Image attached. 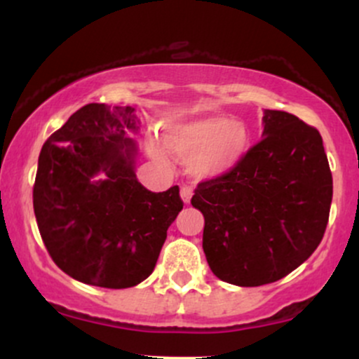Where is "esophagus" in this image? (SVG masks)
<instances>
[{
    "instance_id": "1",
    "label": "esophagus",
    "mask_w": 359,
    "mask_h": 359,
    "mask_svg": "<svg viewBox=\"0 0 359 359\" xmlns=\"http://www.w3.org/2000/svg\"><path fill=\"white\" fill-rule=\"evenodd\" d=\"M180 197H182V201L185 204L191 203V197H192V187H191V185H184V187L180 189Z\"/></svg>"
}]
</instances>
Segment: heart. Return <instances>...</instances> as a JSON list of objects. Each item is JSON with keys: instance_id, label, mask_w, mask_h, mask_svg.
Masks as SVG:
<instances>
[{"instance_id": "b5f03b06", "label": "heart", "mask_w": 359, "mask_h": 359, "mask_svg": "<svg viewBox=\"0 0 359 359\" xmlns=\"http://www.w3.org/2000/svg\"><path fill=\"white\" fill-rule=\"evenodd\" d=\"M163 147L168 154L189 158L197 177H219L236 168L251 148V133L243 121L226 116H203L172 121L163 126ZM150 154L163 160V150L150 143Z\"/></svg>"}]
</instances>
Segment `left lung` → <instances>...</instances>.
Returning <instances> with one entry per match:
<instances>
[{
	"label": "left lung",
	"instance_id": "8db88e82",
	"mask_svg": "<svg viewBox=\"0 0 359 359\" xmlns=\"http://www.w3.org/2000/svg\"><path fill=\"white\" fill-rule=\"evenodd\" d=\"M234 170L197 185L203 248L222 282L258 287L302 265L323 240L332 175L314 126L266 109L263 135Z\"/></svg>",
	"mask_w": 359,
	"mask_h": 359
}]
</instances>
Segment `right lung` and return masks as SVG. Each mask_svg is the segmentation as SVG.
<instances>
[{
  "label": "right lung",
  "mask_w": 359,
  "mask_h": 359,
  "mask_svg": "<svg viewBox=\"0 0 359 359\" xmlns=\"http://www.w3.org/2000/svg\"><path fill=\"white\" fill-rule=\"evenodd\" d=\"M138 125L131 106L90 102L40 151L34 185L40 236L55 265L82 283L128 288L150 277L184 208L179 185L151 192L138 182L137 143L128 137Z\"/></svg>",
  "instance_id": "1"
}]
</instances>
